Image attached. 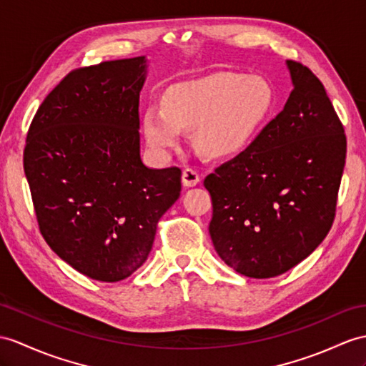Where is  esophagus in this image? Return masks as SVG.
<instances>
[{"mask_svg":"<svg viewBox=\"0 0 366 366\" xmlns=\"http://www.w3.org/2000/svg\"><path fill=\"white\" fill-rule=\"evenodd\" d=\"M182 182L184 186H188V188H192V186L197 184L200 182V175L199 172L195 171L192 167H186L183 174H182Z\"/></svg>","mask_w":366,"mask_h":366,"instance_id":"1","label":"esophagus"}]
</instances>
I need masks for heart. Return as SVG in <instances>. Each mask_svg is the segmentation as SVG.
I'll use <instances>...</instances> for the list:
<instances>
[{
  "instance_id": "b5f03b06",
  "label": "heart",
  "mask_w": 366,
  "mask_h": 366,
  "mask_svg": "<svg viewBox=\"0 0 366 366\" xmlns=\"http://www.w3.org/2000/svg\"><path fill=\"white\" fill-rule=\"evenodd\" d=\"M273 110V90L261 77L216 73L172 86L163 104L149 105L144 135L157 154L167 155L194 129V146L208 158L244 150Z\"/></svg>"
}]
</instances>
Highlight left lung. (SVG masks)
Returning <instances> with one entry per match:
<instances>
[{"instance_id":"obj_1","label":"left lung","mask_w":366,"mask_h":366,"mask_svg":"<svg viewBox=\"0 0 366 366\" xmlns=\"http://www.w3.org/2000/svg\"><path fill=\"white\" fill-rule=\"evenodd\" d=\"M287 68L293 90L284 110L203 182L214 248L248 278H273L306 259L335 217L345 130L320 79L298 61Z\"/></svg>"}]
</instances>
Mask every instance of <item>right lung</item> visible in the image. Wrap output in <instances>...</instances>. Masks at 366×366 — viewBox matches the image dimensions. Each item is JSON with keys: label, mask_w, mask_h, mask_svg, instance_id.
<instances>
[{"label": "right lung", "mask_w": 366, "mask_h": 366, "mask_svg": "<svg viewBox=\"0 0 366 366\" xmlns=\"http://www.w3.org/2000/svg\"><path fill=\"white\" fill-rule=\"evenodd\" d=\"M146 57L71 73L41 102L23 155L40 233L88 278L126 280L146 262L157 224L180 197L178 167L139 155Z\"/></svg>", "instance_id": "right-lung-1"}]
</instances>
